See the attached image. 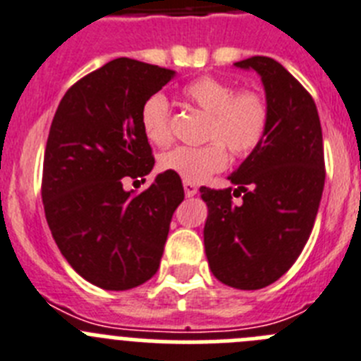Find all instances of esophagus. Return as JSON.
<instances>
[{"mask_svg": "<svg viewBox=\"0 0 361 361\" xmlns=\"http://www.w3.org/2000/svg\"><path fill=\"white\" fill-rule=\"evenodd\" d=\"M183 190H185V196L192 197L197 194V185L190 183V181H183Z\"/></svg>", "mask_w": 361, "mask_h": 361, "instance_id": "obj_1", "label": "esophagus"}]
</instances>
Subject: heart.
<instances>
[{
    "mask_svg": "<svg viewBox=\"0 0 361 361\" xmlns=\"http://www.w3.org/2000/svg\"><path fill=\"white\" fill-rule=\"evenodd\" d=\"M190 106L209 115L201 147H174L160 157V167L183 181L201 183L228 164L225 147L235 158L248 157L261 145L268 129V104L255 90H237L212 75H201L181 87ZM142 133L151 144L171 142V106L164 93H152L140 108Z\"/></svg>",
    "mask_w": 361,
    "mask_h": 361,
    "instance_id": "b5f03b06",
    "label": "heart"
}]
</instances>
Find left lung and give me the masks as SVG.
<instances>
[{"instance_id": "left-lung-1", "label": "left lung", "mask_w": 361, "mask_h": 361, "mask_svg": "<svg viewBox=\"0 0 361 361\" xmlns=\"http://www.w3.org/2000/svg\"><path fill=\"white\" fill-rule=\"evenodd\" d=\"M235 66L261 75L268 129L228 176L233 187L200 188L204 253L217 281L261 290L293 266L313 230L326 181L322 128L313 97L281 63L257 55Z\"/></svg>"}]
</instances>
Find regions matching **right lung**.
Listing matches in <instances>:
<instances>
[{
	"instance_id": "add662e5",
	"label": "right lung",
	"mask_w": 361,
	"mask_h": 361,
	"mask_svg": "<svg viewBox=\"0 0 361 361\" xmlns=\"http://www.w3.org/2000/svg\"><path fill=\"white\" fill-rule=\"evenodd\" d=\"M173 77L167 68L118 57L77 80L51 120L44 216L71 268L102 290H131L157 274L185 197L180 176L167 171L140 194L122 187V178H144L154 167L140 108Z\"/></svg>"
}]
</instances>
